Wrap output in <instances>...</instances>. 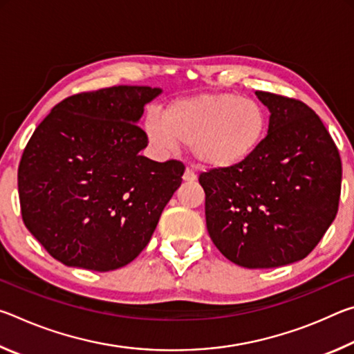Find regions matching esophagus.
<instances>
[{"mask_svg": "<svg viewBox=\"0 0 354 354\" xmlns=\"http://www.w3.org/2000/svg\"><path fill=\"white\" fill-rule=\"evenodd\" d=\"M183 181H185V183H194V181H196V175H195V173L192 171L190 169H185L184 175H183Z\"/></svg>", "mask_w": 354, "mask_h": 354, "instance_id": "obj_1", "label": "esophagus"}]
</instances>
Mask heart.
Here are the masks:
<instances>
[{
    "label": "heart",
    "mask_w": 354,
    "mask_h": 354,
    "mask_svg": "<svg viewBox=\"0 0 354 354\" xmlns=\"http://www.w3.org/2000/svg\"><path fill=\"white\" fill-rule=\"evenodd\" d=\"M270 129V112L259 100L236 93H200L176 98L162 115L149 112L143 131L160 151L179 143L209 170H234L259 153Z\"/></svg>",
    "instance_id": "heart-1"
}]
</instances>
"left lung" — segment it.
Returning <instances> with one entry per match:
<instances>
[{
    "mask_svg": "<svg viewBox=\"0 0 354 354\" xmlns=\"http://www.w3.org/2000/svg\"><path fill=\"white\" fill-rule=\"evenodd\" d=\"M267 140L234 170L201 173L206 226L226 259L274 268L306 257L337 214L342 162L320 117L301 101L268 92Z\"/></svg>",
    "mask_w": 354,
    "mask_h": 354,
    "instance_id": "left-lung-1",
    "label": "left lung"
}]
</instances>
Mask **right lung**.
<instances>
[{
	"mask_svg": "<svg viewBox=\"0 0 354 354\" xmlns=\"http://www.w3.org/2000/svg\"><path fill=\"white\" fill-rule=\"evenodd\" d=\"M162 88L115 86L77 93L53 107L19 167L23 221L55 259L109 272L147 247L181 185L184 165L140 156L137 127Z\"/></svg>",
	"mask_w": 354,
	"mask_h": 354,
	"instance_id": "add662e5",
	"label": "right lung"
}]
</instances>
